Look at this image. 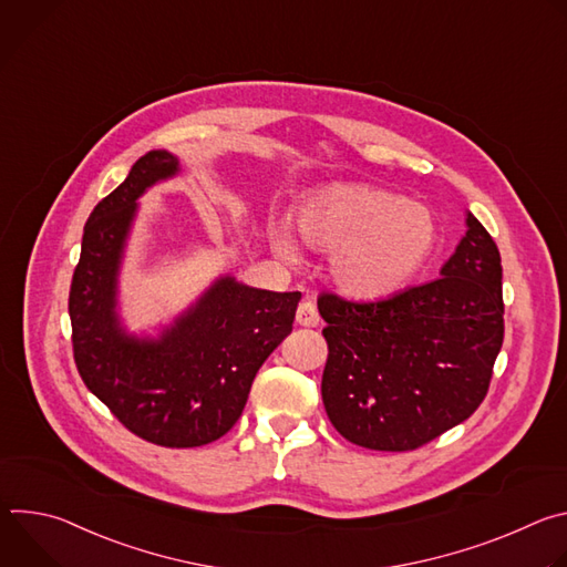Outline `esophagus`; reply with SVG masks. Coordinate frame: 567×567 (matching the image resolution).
Segmentation results:
<instances>
[{
	"label": "esophagus",
	"mask_w": 567,
	"mask_h": 567,
	"mask_svg": "<svg viewBox=\"0 0 567 567\" xmlns=\"http://www.w3.org/2000/svg\"><path fill=\"white\" fill-rule=\"evenodd\" d=\"M296 322L302 328H316L320 322V316H318V309L311 300H302L296 309Z\"/></svg>",
	"instance_id": "obj_1"
}]
</instances>
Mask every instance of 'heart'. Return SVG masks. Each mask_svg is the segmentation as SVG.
<instances>
[{"label":"heart","instance_id":"heart-1","mask_svg":"<svg viewBox=\"0 0 567 567\" xmlns=\"http://www.w3.org/2000/svg\"><path fill=\"white\" fill-rule=\"evenodd\" d=\"M298 233L305 245L330 254L334 285L352 298H385L406 287L433 254L437 226L433 213L370 184H328L298 206ZM274 241L293 258L287 230Z\"/></svg>","mask_w":567,"mask_h":567}]
</instances>
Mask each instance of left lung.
Segmentation results:
<instances>
[{
    "label": "left lung",
    "mask_w": 567,
    "mask_h": 567,
    "mask_svg": "<svg viewBox=\"0 0 567 567\" xmlns=\"http://www.w3.org/2000/svg\"><path fill=\"white\" fill-rule=\"evenodd\" d=\"M442 278L374 302L318 296L328 328L320 392L332 426L372 451H415L487 396L505 339L503 265L471 213Z\"/></svg>",
    "instance_id": "8db88e82"
}]
</instances>
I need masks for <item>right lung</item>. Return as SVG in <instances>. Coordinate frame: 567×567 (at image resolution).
Segmentation results:
<instances>
[{
  "instance_id": "add662e5",
  "label": "right lung",
  "mask_w": 567,
  "mask_h": 567,
  "mask_svg": "<svg viewBox=\"0 0 567 567\" xmlns=\"http://www.w3.org/2000/svg\"><path fill=\"white\" fill-rule=\"evenodd\" d=\"M179 171L154 150L96 204L69 291L78 374L136 437L193 449L226 435L239 420L267 357L291 332L300 291H265L217 280L158 341L127 337L116 318V274L136 199Z\"/></svg>"
}]
</instances>
